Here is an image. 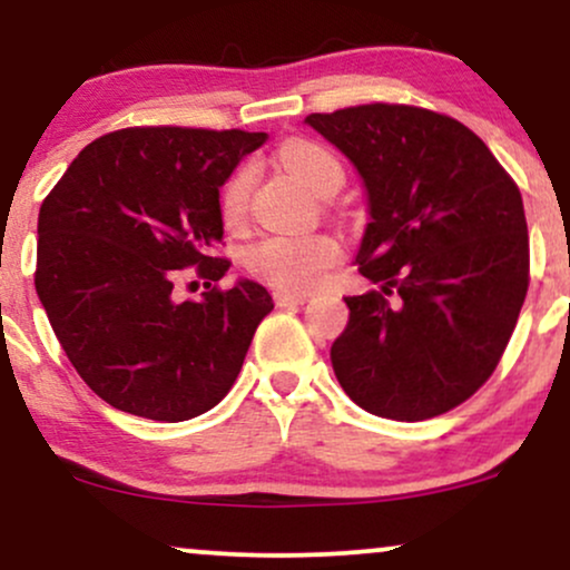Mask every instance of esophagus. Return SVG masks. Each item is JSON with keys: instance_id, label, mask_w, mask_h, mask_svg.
<instances>
[{"instance_id": "esophagus-1", "label": "esophagus", "mask_w": 570, "mask_h": 570, "mask_svg": "<svg viewBox=\"0 0 570 570\" xmlns=\"http://www.w3.org/2000/svg\"><path fill=\"white\" fill-rule=\"evenodd\" d=\"M273 299H276L278 307H292V305H303L305 299H307V294L305 292H284V289H278V292H273Z\"/></svg>"}]
</instances>
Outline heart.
I'll return each instance as SVG.
<instances>
[{"instance_id":"1","label":"heart","mask_w":570,"mask_h":570,"mask_svg":"<svg viewBox=\"0 0 570 570\" xmlns=\"http://www.w3.org/2000/svg\"><path fill=\"white\" fill-rule=\"evenodd\" d=\"M281 163L316 195L343 185V166L330 149L316 141L292 139L281 147ZM252 171L240 168L222 189V217L238 225L246 214ZM340 248L330 235H267L246 248L244 263L257 278L284 292H307L324 278Z\"/></svg>"}]
</instances>
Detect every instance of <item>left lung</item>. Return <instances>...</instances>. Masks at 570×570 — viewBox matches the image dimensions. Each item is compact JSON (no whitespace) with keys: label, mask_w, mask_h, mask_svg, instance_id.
Instances as JSON below:
<instances>
[{"label":"left lung","mask_w":570,"mask_h":570,"mask_svg":"<svg viewBox=\"0 0 570 570\" xmlns=\"http://www.w3.org/2000/svg\"><path fill=\"white\" fill-rule=\"evenodd\" d=\"M305 122L367 193L356 265L375 289L345 297L348 324L330 351L340 385L391 421L458 407L493 375L525 303L520 189L448 115L364 104Z\"/></svg>","instance_id":"8db88e82"}]
</instances>
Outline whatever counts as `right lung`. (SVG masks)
I'll return each mask as SVG.
<instances>
[{
  "mask_svg": "<svg viewBox=\"0 0 570 570\" xmlns=\"http://www.w3.org/2000/svg\"><path fill=\"white\" fill-rule=\"evenodd\" d=\"M267 134L126 128L82 149L39 208L35 286L69 362L115 410L176 423L238 377L273 297L257 281L176 303L174 271L219 281V187Z\"/></svg>",
  "mask_w": 570,
  "mask_h": 570,
  "instance_id": "right-lung-1",
  "label": "right lung"
}]
</instances>
